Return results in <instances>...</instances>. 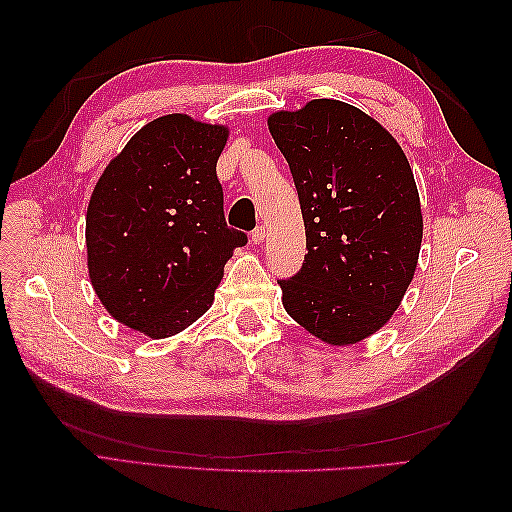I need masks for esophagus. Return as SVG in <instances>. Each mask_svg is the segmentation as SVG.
I'll return each instance as SVG.
<instances>
[{
  "instance_id": "obj_1",
  "label": "esophagus",
  "mask_w": 512,
  "mask_h": 512,
  "mask_svg": "<svg viewBox=\"0 0 512 512\" xmlns=\"http://www.w3.org/2000/svg\"><path fill=\"white\" fill-rule=\"evenodd\" d=\"M264 239H266V228L264 226H257L255 231L250 233V242H253V244H262Z\"/></svg>"
}]
</instances>
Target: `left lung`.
<instances>
[{
    "instance_id": "1",
    "label": "left lung",
    "mask_w": 512,
    "mask_h": 512,
    "mask_svg": "<svg viewBox=\"0 0 512 512\" xmlns=\"http://www.w3.org/2000/svg\"><path fill=\"white\" fill-rule=\"evenodd\" d=\"M299 193L308 255L279 279L284 308L328 345L378 332L418 266V187L396 138L354 105L314 99L268 116Z\"/></svg>"
}]
</instances>
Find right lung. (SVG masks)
<instances>
[{"mask_svg": "<svg viewBox=\"0 0 512 512\" xmlns=\"http://www.w3.org/2000/svg\"><path fill=\"white\" fill-rule=\"evenodd\" d=\"M228 127L167 114L132 136L92 191L88 270L105 310L149 339L211 308L224 264L248 239L226 226L215 165Z\"/></svg>", "mask_w": 512, "mask_h": 512, "instance_id": "1", "label": "right lung"}]
</instances>
